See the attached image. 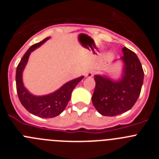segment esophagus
I'll list each match as a JSON object with an SVG mask.
<instances>
[{
  "label": "esophagus",
  "mask_w": 159,
  "mask_h": 159,
  "mask_svg": "<svg viewBox=\"0 0 159 159\" xmlns=\"http://www.w3.org/2000/svg\"><path fill=\"white\" fill-rule=\"evenodd\" d=\"M86 77H92L94 75V71H89L86 73Z\"/></svg>",
  "instance_id": "1"
}]
</instances>
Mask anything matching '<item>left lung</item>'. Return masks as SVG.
Masks as SVG:
<instances>
[{"label":"left lung","instance_id":"8db88e82","mask_svg":"<svg viewBox=\"0 0 159 159\" xmlns=\"http://www.w3.org/2000/svg\"><path fill=\"white\" fill-rule=\"evenodd\" d=\"M123 75L119 81L107 77L95 75V88L92 100L102 116H116L127 111L139 96L144 72L139 60L134 52L123 48Z\"/></svg>","mask_w":159,"mask_h":159}]
</instances>
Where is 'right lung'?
<instances>
[{"label": "right lung", "instance_id": "right-lung-1", "mask_svg": "<svg viewBox=\"0 0 159 159\" xmlns=\"http://www.w3.org/2000/svg\"><path fill=\"white\" fill-rule=\"evenodd\" d=\"M49 37L45 38L42 41L35 43L29 48L16 67V84L19 99L24 107L31 114L41 118H53L62 113L71 99V95L75 88L84 76L73 80L66 83L57 92L43 96H35L29 93L23 85L22 82V71L25 68L29 60V55L36 48L40 47Z\"/></svg>", "mask_w": 159, "mask_h": 159}]
</instances>
